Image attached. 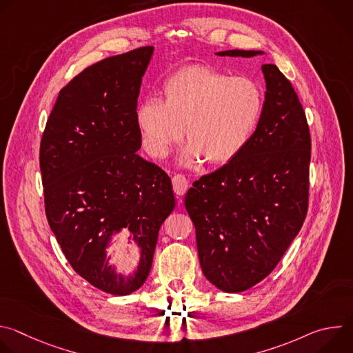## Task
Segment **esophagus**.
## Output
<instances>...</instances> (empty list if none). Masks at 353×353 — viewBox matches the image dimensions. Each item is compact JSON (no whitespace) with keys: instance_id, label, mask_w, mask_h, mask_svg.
Returning <instances> with one entry per match:
<instances>
[{"instance_id":"34e87169","label":"esophagus","mask_w":353,"mask_h":353,"mask_svg":"<svg viewBox=\"0 0 353 353\" xmlns=\"http://www.w3.org/2000/svg\"><path fill=\"white\" fill-rule=\"evenodd\" d=\"M172 181H173V190H174V192H176L177 195H184L185 191H187V188H188V184H190L188 179H187L184 174H174L173 179H172Z\"/></svg>"}]
</instances>
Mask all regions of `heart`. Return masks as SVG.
<instances>
[{
	"label": "heart",
	"instance_id": "b5f03b06",
	"mask_svg": "<svg viewBox=\"0 0 353 353\" xmlns=\"http://www.w3.org/2000/svg\"><path fill=\"white\" fill-rule=\"evenodd\" d=\"M165 100L149 96L137 106L135 121L148 152L169 155L184 137L190 141L181 163L201 158L226 163L236 158L254 134L264 97L257 82L194 65L172 75L163 85Z\"/></svg>",
	"mask_w": 353,
	"mask_h": 353
}]
</instances>
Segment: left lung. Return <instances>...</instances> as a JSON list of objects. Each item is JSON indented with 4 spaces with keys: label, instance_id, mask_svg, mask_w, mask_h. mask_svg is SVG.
<instances>
[{
    "label": "left lung",
    "instance_id": "8db88e82",
    "mask_svg": "<svg viewBox=\"0 0 353 353\" xmlns=\"http://www.w3.org/2000/svg\"><path fill=\"white\" fill-rule=\"evenodd\" d=\"M216 54L254 57L263 52ZM261 70L267 92L254 134L229 163L195 180L184 198L201 268L228 293L247 290L274 271L309 207L312 139L305 110L276 65Z\"/></svg>",
    "mask_w": 353,
    "mask_h": 353
}]
</instances>
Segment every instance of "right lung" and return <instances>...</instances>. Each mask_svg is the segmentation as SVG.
<instances>
[{
    "instance_id": "right-lung-1",
    "label": "right lung",
    "mask_w": 353,
    "mask_h": 353,
    "mask_svg": "<svg viewBox=\"0 0 353 353\" xmlns=\"http://www.w3.org/2000/svg\"><path fill=\"white\" fill-rule=\"evenodd\" d=\"M152 54V46L139 47L79 72L60 90L40 142L48 225L74 271L116 296L148 278L159 229L176 205L166 172L137 154V99ZM123 228L141 250L128 277L105 254Z\"/></svg>"
}]
</instances>
